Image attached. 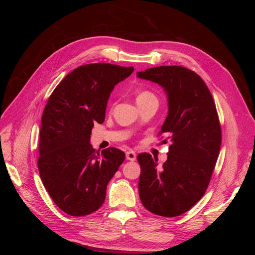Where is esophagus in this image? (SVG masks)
Segmentation results:
<instances>
[{"label": "esophagus", "instance_id": "34e87169", "mask_svg": "<svg viewBox=\"0 0 255 255\" xmlns=\"http://www.w3.org/2000/svg\"><path fill=\"white\" fill-rule=\"evenodd\" d=\"M126 155H127V159L128 160L134 161L136 159V153L134 151H128Z\"/></svg>", "mask_w": 255, "mask_h": 255}]
</instances>
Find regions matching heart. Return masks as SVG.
Returning a JSON list of instances; mask_svg holds the SVG:
<instances>
[{
	"label": "heart",
	"mask_w": 255,
	"mask_h": 255,
	"mask_svg": "<svg viewBox=\"0 0 255 255\" xmlns=\"http://www.w3.org/2000/svg\"><path fill=\"white\" fill-rule=\"evenodd\" d=\"M148 99H156V98L152 94V92L148 90H142L137 95V102L144 101V100H148Z\"/></svg>",
	"instance_id": "heart-1"
}]
</instances>
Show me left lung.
<instances>
[{"label":"left lung","instance_id":"obj_1","mask_svg":"<svg viewBox=\"0 0 255 255\" xmlns=\"http://www.w3.org/2000/svg\"><path fill=\"white\" fill-rule=\"evenodd\" d=\"M137 76L164 88L168 115L159 134L164 143H171L161 167L149 153L137 156L139 197L149 212L176 217L190 210L210 184L221 144L216 105L204 81L187 68L160 66Z\"/></svg>","mask_w":255,"mask_h":255}]
</instances>
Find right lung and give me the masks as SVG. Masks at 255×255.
Returning <instances> with one entry per match:
<instances>
[{
	"mask_svg": "<svg viewBox=\"0 0 255 255\" xmlns=\"http://www.w3.org/2000/svg\"><path fill=\"white\" fill-rule=\"evenodd\" d=\"M133 67L98 63L74 69L44 107L39 133L38 170L45 189L61 211L86 216L104 203L107 184L126 154L90 144L96 122L103 123L111 92Z\"/></svg>",
	"mask_w": 255,
	"mask_h": 255,
	"instance_id": "right-lung-1",
	"label": "right lung"
}]
</instances>
